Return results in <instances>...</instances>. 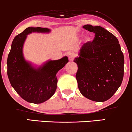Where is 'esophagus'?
<instances>
[{
  "instance_id": "1",
  "label": "esophagus",
  "mask_w": 132,
  "mask_h": 132,
  "mask_svg": "<svg viewBox=\"0 0 132 132\" xmlns=\"http://www.w3.org/2000/svg\"><path fill=\"white\" fill-rule=\"evenodd\" d=\"M68 56L69 61H72L74 59V57H75V54H74L73 53H71V52H70V53H68Z\"/></svg>"
}]
</instances>
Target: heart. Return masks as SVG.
Returning a JSON list of instances; mask_svg holds the SVG:
<instances>
[{
	"instance_id": "1",
	"label": "heart",
	"mask_w": 132,
	"mask_h": 132,
	"mask_svg": "<svg viewBox=\"0 0 132 132\" xmlns=\"http://www.w3.org/2000/svg\"><path fill=\"white\" fill-rule=\"evenodd\" d=\"M86 40H87L88 41H90V40H92V38H91V37H87V38H86Z\"/></svg>"
}]
</instances>
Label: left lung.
<instances>
[{
    "label": "left lung",
    "instance_id": "8db88e82",
    "mask_svg": "<svg viewBox=\"0 0 132 132\" xmlns=\"http://www.w3.org/2000/svg\"><path fill=\"white\" fill-rule=\"evenodd\" d=\"M84 29L95 33L93 42L85 43L74 59L79 92L98 102L109 100L122 82L124 56L118 39L101 26L86 24Z\"/></svg>",
    "mask_w": 132,
    "mask_h": 132
}]
</instances>
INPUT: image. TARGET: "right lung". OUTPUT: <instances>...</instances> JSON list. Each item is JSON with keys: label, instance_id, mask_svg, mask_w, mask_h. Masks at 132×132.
Here are the masks:
<instances>
[{"label": "right lung", "instance_id": "right-lung-1", "mask_svg": "<svg viewBox=\"0 0 132 132\" xmlns=\"http://www.w3.org/2000/svg\"><path fill=\"white\" fill-rule=\"evenodd\" d=\"M50 32V29L40 27L26 28L14 37L7 57V75L11 86L22 99L32 103H42L54 95L57 88L56 74L68 62V57L64 56L37 67L24 58L23 46L27 36Z\"/></svg>", "mask_w": 132, "mask_h": 132}]
</instances>
